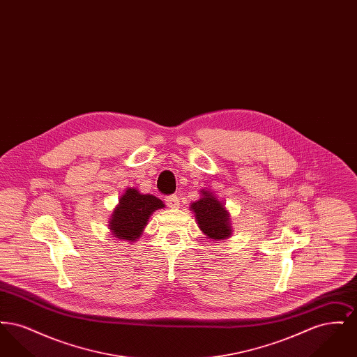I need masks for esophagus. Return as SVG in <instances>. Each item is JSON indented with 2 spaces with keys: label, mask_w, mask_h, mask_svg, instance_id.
Instances as JSON below:
<instances>
[{
  "label": "esophagus",
  "mask_w": 357,
  "mask_h": 357,
  "mask_svg": "<svg viewBox=\"0 0 357 357\" xmlns=\"http://www.w3.org/2000/svg\"><path fill=\"white\" fill-rule=\"evenodd\" d=\"M166 204L170 208H176L179 206V198L176 195H169L166 197Z\"/></svg>",
  "instance_id": "1"
}]
</instances>
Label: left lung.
Masks as SVG:
<instances>
[{"label": "left lung", "mask_w": 357, "mask_h": 357, "mask_svg": "<svg viewBox=\"0 0 357 357\" xmlns=\"http://www.w3.org/2000/svg\"><path fill=\"white\" fill-rule=\"evenodd\" d=\"M202 198L191 204V210L204 234L211 239H225L230 237L231 227L229 214L225 206L211 194L202 190Z\"/></svg>", "instance_id": "1"}]
</instances>
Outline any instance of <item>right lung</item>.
Instances as JSON below:
<instances>
[{
	"label": "right lung",
	"mask_w": 357,
	"mask_h": 357,
	"mask_svg": "<svg viewBox=\"0 0 357 357\" xmlns=\"http://www.w3.org/2000/svg\"><path fill=\"white\" fill-rule=\"evenodd\" d=\"M165 207L163 202L150 194H140L135 188H127L115 208L109 226L120 239L136 241L155 210Z\"/></svg>",
	"instance_id": "obj_1"
}]
</instances>
